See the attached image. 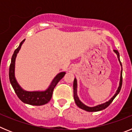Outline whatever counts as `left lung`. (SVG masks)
I'll return each mask as SVG.
<instances>
[{
  "mask_svg": "<svg viewBox=\"0 0 132 132\" xmlns=\"http://www.w3.org/2000/svg\"><path fill=\"white\" fill-rule=\"evenodd\" d=\"M114 53H116V55L118 57V59L119 62H120V64L122 66V63L120 61V54H119V52H118L117 50H114ZM122 70H121V73H120V84H119V87L118 88V90H116V93L114 94V96L110 99L109 101H107V102H104L103 104H98L97 106H95L93 107H90L88 106L85 105V104L82 103L81 101L79 100V97H78L77 95V80L76 78H75L74 79V82H73V96H74V100L75 102L76 103L77 106L79 108H81V109L84 110H86L87 112H98V111H101V110H102L105 109L108 106L111 104V102H112L113 100L115 98L116 96H117L118 93L120 91L121 88H122Z\"/></svg>",
  "mask_w": 132,
  "mask_h": 132,
  "instance_id": "8db88e82",
  "label": "left lung"
}]
</instances>
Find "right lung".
I'll list each match as a JSON object with an SVG mask.
<instances>
[{
    "label": "right lung",
    "mask_w": 132,
    "mask_h": 132,
    "mask_svg": "<svg viewBox=\"0 0 132 132\" xmlns=\"http://www.w3.org/2000/svg\"><path fill=\"white\" fill-rule=\"evenodd\" d=\"M25 39L21 42L18 48L14 52L11 59V63L9 68V79L12 86L14 90L16 95L21 101L24 103L34 106L44 105L50 102L52 97L53 91L57 84L62 79L65 75V72H61L58 73L52 81L48 88L44 91H27L23 89L18 83L15 77V61L16 56L19 52L21 46L24 42Z\"/></svg>",
    "instance_id": "right-lung-1"
}]
</instances>
